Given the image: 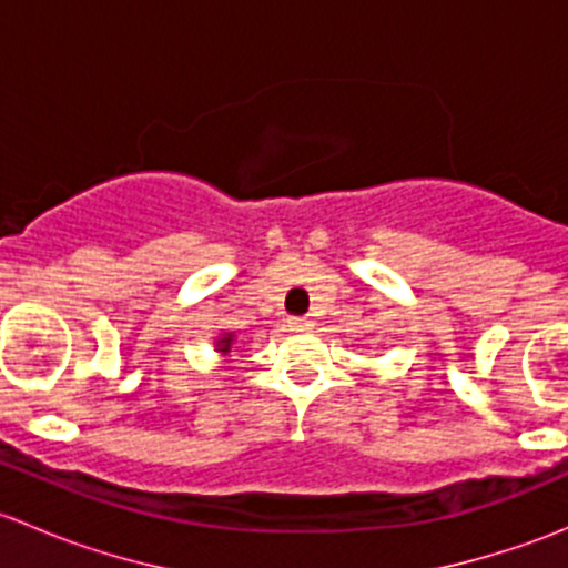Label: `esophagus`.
Masks as SVG:
<instances>
[{"instance_id": "34e87169", "label": "esophagus", "mask_w": 568, "mask_h": 568, "mask_svg": "<svg viewBox=\"0 0 568 568\" xmlns=\"http://www.w3.org/2000/svg\"><path fill=\"white\" fill-rule=\"evenodd\" d=\"M291 332H311L313 329V321L311 318H288Z\"/></svg>"}]
</instances>
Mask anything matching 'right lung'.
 I'll list each match as a JSON object with an SVG mask.
<instances>
[{
    "label": "right lung",
    "mask_w": 568,
    "mask_h": 568,
    "mask_svg": "<svg viewBox=\"0 0 568 568\" xmlns=\"http://www.w3.org/2000/svg\"><path fill=\"white\" fill-rule=\"evenodd\" d=\"M236 343V332H220L214 341V348L220 354H231V346Z\"/></svg>",
    "instance_id": "1"
}]
</instances>
